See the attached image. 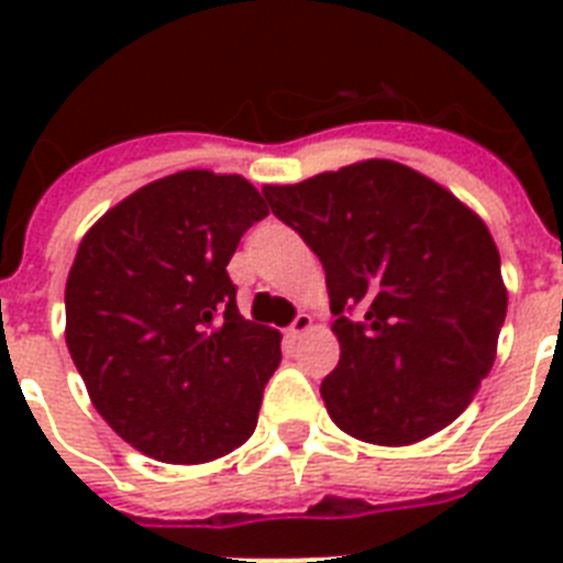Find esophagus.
<instances>
[{
	"mask_svg": "<svg viewBox=\"0 0 563 563\" xmlns=\"http://www.w3.org/2000/svg\"><path fill=\"white\" fill-rule=\"evenodd\" d=\"M309 327H312V318H309L307 312H300V316L295 318V321H291V324H289V330H286V339H291V342H298L300 335L307 333Z\"/></svg>",
	"mask_w": 563,
	"mask_h": 563,
	"instance_id": "esophagus-1",
	"label": "esophagus"
}]
</instances>
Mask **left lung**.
Masks as SVG:
<instances>
[{"label":"left lung","instance_id":"obj_1","mask_svg":"<svg viewBox=\"0 0 563 563\" xmlns=\"http://www.w3.org/2000/svg\"><path fill=\"white\" fill-rule=\"evenodd\" d=\"M327 274L342 360L321 383L347 435L406 446L450 427L497 356L508 291L485 221L427 175L362 161L263 187Z\"/></svg>","mask_w":563,"mask_h":563}]
</instances>
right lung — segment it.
Returning <instances> with one entry per match:
<instances>
[{"label": "right lung", "instance_id": "obj_1", "mask_svg": "<svg viewBox=\"0 0 563 563\" xmlns=\"http://www.w3.org/2000/svg\"><path fill=\"white\" fill-rule=\"evenodd\" d=\"M265 216L245 178L187 169L128 195L78 245L66 347L101 418L157 462H212L254 435L280 333L239 316L228 263Z\"/></svg>", "mask_w": 563, "mask_h": 563}]
</instances>
